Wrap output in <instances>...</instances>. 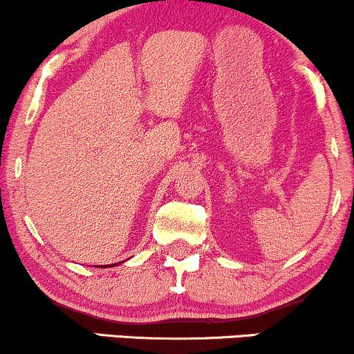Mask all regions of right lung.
Listing matches in <instances>:
<instances>
[{
	"label": "right lung",
	"mask_w": 354,
	"mask_h": 354,
	"mask_svg": "<svg viewBox=\"0 0 354 354\" xmlns=\"http://www.w3.org/2000/svg\"><path fill=\"white\" fill-rule=\"evenodd\" d=\"M109 266H113V265H109ZM103 268H104V266H103Z\"/></svg>",
	"instance_id": "right-lung-1"
}]
</instances>
